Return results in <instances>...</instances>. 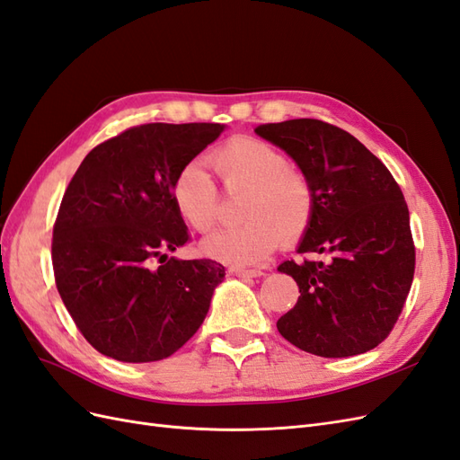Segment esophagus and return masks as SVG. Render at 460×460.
<instances>
[{
    "instance_id": "34e87169",
    "label": "esophagus",
    "mask_w": 460,
    "mask_h": 460,
    "mask_svg": "<svg viewBox=\"0 0 460 460\" xmlns=\"http://www.w3.org/2000/svg\"><path fill=\"white\" fill-rule=\"evenodd\" d=\"M233 275H237V278H243V279H252V278H261L264 271L261 270H233Z\"/></svg>"
}]
</instances>
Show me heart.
Listing matches in <instances>:
<instances>
[{
    "label": "heart",
    "instance_id": "obj_1",
    "mask_svg": "<svg viewBox=\"0 0 460 460\" xmlns=\"http://www.w3.org/2000/svg\"><path fill=\"white\" fill-rule=\"evenodd\" d=\"M223 187L246 190L241 208L244 226L219 229L206 237L200 251L231 266L266 260L279 241L295 244L312 226L316 194L303 167L288 162L283 150L254 137H237L209 155ZM179 217L199 233L212 229L217 217V187L200 162L179 167L172 182Z\"/></svg>",
    "mask_w": 460,
    "mask_h": 460
}]
</instances>
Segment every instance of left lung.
Segmentation results:
<instances>
[{
  "label": "left lung",
  "mask_w": 460,
  "mask_h": 460,
  "mask_svg": "<svg viewBox=\"0 0 460 460\" xmlns=\"http://www.w3.org/2000/svg\"><path fill=\"white\" fill-rule=\"evenodd\" d=\"M308 173L316 209L298 254L278 268L298 285L279 333L310 354L345 358L377 347L397 323L414 278L404 196L389 169L347 130L320 119L254 128Z\"/></svg>",
  "instance_id": "obj_1"
}]
</instances>
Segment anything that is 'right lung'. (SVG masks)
I'll use <instances>...</instances> for the list:
<instances>
[{
	"mask_svg": "<svg viewBox=\"0 0 460 460\" xmlns=\"http://www.w3.org/2000/svg\"><path fill=\"white\" fill-rule=\"evenodd\" d=\"M223 130L130 127L90 150L65 190L51 241L56 285L78 332L106 357L164 360L202 325L226 268L165 254L189 241L172 182Z\"/></svg>",
	"mask_w": 460,
	"mask_h": 460,
	"instance_id": "obj_1",
	"label": "right lung"
}]
</instances>
